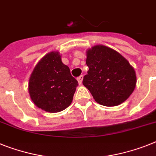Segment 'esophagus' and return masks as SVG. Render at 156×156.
Returning a JSON list of instances; mask_svg holds the SVG:
<instances>
[{
  "label": "esophagus",
  "instance_id": "obj_1",
  "mask_svg": "<svg viewBox=\"0 0 156 156\" xmlns=\"http://www.w3.org/2000/svg\"><path fill=\"white\" fill-rule=\"evenodd\" d=\"M82 79H83V76L81 75L80 77H78V84L81 85L82 82Z\"/></svg>",
  "mask_w": 156,
  "mask_h": 156
}]
</instances>
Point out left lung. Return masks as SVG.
<instances>
[{"instance_id":"8db88e82","label":"left lung","mask_w":156,"mask_h":156,"mask_svg":"<svg viewBox=\"0 0 156 156\" xmlns=\"http://www.w3.org/2000/svg\"><path fill=\"white\" fill-rule=\"evenodd\" d=\"M89 70L82 84L101 105L116 106L128 99L136 85L134 68L119 52L104 45L86 51Z\"/></svg>"}]
</instances>
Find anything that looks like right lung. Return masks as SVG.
<instances>
[{
	"mask_svg": "<svg viewBox=\"0 0 156 156\" xmlns=\"http://www.w3.org/2000/svg\"><path fill=\"white\" fill-rule=\"evenodd\" d=\"M78 81L62 63L58 51H51L38 62L31 72L28 93L38 108L48 112L64 110L72 102Z\"/></svg>",
	"mask_w": 156,
	"mask_h": 156,
	"instance_id": "1",
	"label": "right lung"
}]
</instances>
